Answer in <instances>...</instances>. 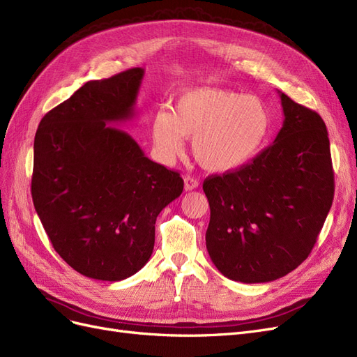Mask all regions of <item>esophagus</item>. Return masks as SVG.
<instances>
[{"label": "esophagus", "mask_w": 357, "mask_h": 357, "mask_svg": "<svg viewBox=\"0 0 357 357\" xmlns=\"http://www.w3.org/2000/svg\"><path fill=\"white\" fill-rule=\"evenodd\" d=\"M183 188H185V191H191V190L199 188V181L192 178V176H185V178H183Z\"/></svg>", "instance_id": "esophagus-1"}]
</instances>
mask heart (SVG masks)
Returning a JSON list of instances; mask_svg holds the SVG:
<instances>
[{
	"label": "heart",
	"instance_id": "b5f03b06",
	"mask_svg": "<svg viewBox=\"0 0 357 357\" xmlns=\"http://www.w3.org/2000/svg\"><path fill=\"white\" fill-rule=\"evenodd\" d=\"M271 129L267 103L227 89L192 87L179 95L174 112L158 111L151 126L157 151L170 160L192 139L199 165L228 174L250 165L262 151Z\"/></svg>",
	"mask_w": 357,
	"mask_h": 357
}]
</instances>
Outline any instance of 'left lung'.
<instances>
[{"mask_svg": "<svg viewBox=\"0 0 357 357\" xmlns=\"http://www.w3.org/2000/svg\"><path fill=\"white\" fill-rule=\"evenodd\" d=\"M283 126L250 165L206 178V248L225 278L266 283L310 255L333 200L326 124L279 91Z\"/></svg>", "mask_w": 357, "mask_h": 357, "instance_id": "obj_1", "label": "left lung"}]
</instances>
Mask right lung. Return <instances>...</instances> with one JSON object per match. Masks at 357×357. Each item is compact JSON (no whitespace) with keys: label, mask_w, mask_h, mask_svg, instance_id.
<instances>
[{"label":"right lung","mask_w":357,"mask_h":357,"mask_svg":"<svg viewBox=\"0 0 357 357\" xmlns=\"http://www.w3.org/2000/svg\"><path fill=\"white\" fill-rule=\"evenodd\" d=\"M142 78V68H132L87 82L45 114L33 141V206L54 250L90 279L139 271L153 254L158 213L183 190L178 172L111 126L136 116Z\"/></svg>","instance_id":"obj_1"}]
</instances>
